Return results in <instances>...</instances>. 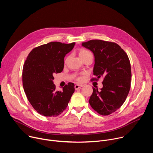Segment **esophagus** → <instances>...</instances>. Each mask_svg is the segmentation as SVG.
Instances as JSON below:
<instances>
[{
  "label": "esophagus",
  "mask_w": 153,
  "mask_h": 153,
  "mask_svg": "<svg viewBox=\"0 0 153 153\" xmlns=\"http://www.w3.org/2000/svg\"><path fill=\"white\" fill-rule=\"evenodd\" d=\"M82 86H83V85H82L76 84V85H75V86H74V88H75V90H78V89H79V88H82Z\"/></svg>",
  "instance_id": "34e87169"
}]
</instances>
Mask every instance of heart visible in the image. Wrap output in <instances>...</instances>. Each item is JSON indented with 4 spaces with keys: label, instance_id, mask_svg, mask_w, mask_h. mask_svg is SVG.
<instances>
[{
    "label": "heart",
    "instance_id": "b5f03b06",
    "mask_svg": "<svg viewBox=\"0 0 153 153\" xmlns=\"http://www.w3.org/2000/svg\"><path fill=\"white\" fill-rule=\"evenodd\" d=\"M79 56L83 59V58H85V57H86L87 56H92V53L90 51H88V50H85V49H82V50H80L79 51ZM68 58V57L67 58L66 60H67ZM76 79L77 81H79V82H81V81L83 80V78L82 77H80V76H77L76 77Z\"/></svg>",
    "mask_w": 153,
    "mask_h": 153
}]
</instances>
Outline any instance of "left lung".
<instances>
[{
  "label": "left lung",
  "instance_id": "1",
  "mask_svg": "<svg viewBox=\"0 0 153 153\" xmlns=\"http://www.w3.org/2000/svg\"><path fill=\"white\" fill-rule=\"evenodd\" d=\"M94 55L91 80L103 77L100 90L93 87L89 103L96 112L102 116L115 112L125 102L131 87V70L128 55L115 42L90 40L82 43Z\"/></svg>",
  "mask_w": 153,
  "mask_h": 153
}]
</instances>
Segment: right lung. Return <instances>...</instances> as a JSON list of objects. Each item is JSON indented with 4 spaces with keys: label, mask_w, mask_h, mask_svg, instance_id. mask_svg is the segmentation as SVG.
<instances>
[{
    "label": "right lung",
    "mask_w": 153,
    "mask_h": 153,
    "mask_svg": "<svg viewBox=\"0 0 153 153\" xmlns=\"http://www.w3.org/2000/svg\"><path fill=\"white\" fill-rule=\"evenodd\" d=\"M69 44L51 42L33 48L25 61L22 83L28 101L34 110L46 117H57L68 105L74 92V84L69 82L62 91L56 90L54 73L63 71L64 57L74 48Z\"/></svg>",
    "instance_id": "obj_1"
}]
</instances>
